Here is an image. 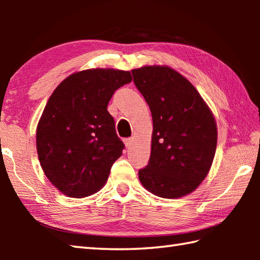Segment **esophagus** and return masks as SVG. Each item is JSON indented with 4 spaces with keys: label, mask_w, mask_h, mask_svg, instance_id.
<instances>
[{
    "label": "esophagus",
    "mask_w": 260,
    "mask_h": 260,
    "mask_svg": "<svg viewBox=\"0 0 260 260\" xmlns=\"http://www.w3.org/2000/svg\"><path fill=\"white\" fill-rule=\"evenodd\" d=\"M132 142H133V139H131V138L124 140V143H125L126 148H129L132 146Z\"/></svg>",
    "instance_id": "obj_1"
}]
</instances>
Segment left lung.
Wrapping results in <instances>:
<instances>
[{
    "label": "left lung",
    "mask_w": 260,
    "mask_h": 260,
    "mask_svg": "<svg viewBox=\"0 0 260 260\" xmlns=\"http://www.w3.org/2000/svg\"><path fill=\"white\" fill-rule=\"evenodd\" d=\"M152 116L151 153L139 179L149 191L179 199L199 187L212 165L217 125L186 78L167 67L132 70Z\"/></svg>",
    "instance_id": "1"
}]
</instances>
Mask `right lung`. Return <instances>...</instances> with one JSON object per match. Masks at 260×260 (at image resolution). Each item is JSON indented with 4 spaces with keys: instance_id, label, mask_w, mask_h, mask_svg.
<instances>
[{
    "instance_id": "1",
    "label": "right lung",
    "mask_w": 260,
    "mask_h": 260,
    "mask_svg": "<svg viewBox=\"0 0 260 260\" xmlns=\"http://www.w3.org/2000/svg\"><path fill=\"white\" fill-rule=\"evenodd\" d=\"M132 81L128 71L86 70L68 77L51 94L37 129V149L49 181L70 197L99 191L125 148L109 101Z\"/></svg>"
}]
</instances>
